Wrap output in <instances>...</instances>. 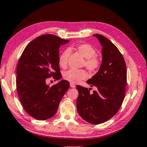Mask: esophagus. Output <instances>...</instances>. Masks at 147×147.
I'll use <instances>...</instances> for the list:
<instances>
[{
  "label": "esophagus",
  "instance_id": "esophagus-1",
  "mask_svg": "<svg viewBox=\"0 0 147 147\" xmlns=\"http://www.w3.org/2000/svg\"><path fill=\"white\" fill-rule=\"evenodd\" d=\"M70 86H71V87H72V88H74L76 87V85H74V84H73V83H71L70 84Z\"/></svg>",
  "mask_w": 147,
  "mask_h": 147
}]
</instances>
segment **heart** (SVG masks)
Wrapping results in <instances>:
<instances>
[{
    "label": "heart",
    "mask_w": 147,
    "mask_h": 147,
    "mask_svg": "<svg viewBox=\"0 0 147 147\" xmlns=\"http://www.w3.org/2000/svg\"><path fill=\"white\" fill-rule=\"evenodd\" d=\"M76 50L83 57L85 58L84 65L90 71H96L100 67L101 62L96 55V50L91 45L82 44L76 47ZM70 52L66 49L61 53L58 58V63L62 68H65L67 65L68 59ZM63 78L71 83H78L82 80L87 78L86 71L83 69H71L63 73Z\"/></svg>",
    "instance_id": "heart-1"
}]
</instances>
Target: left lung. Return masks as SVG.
I'll return each instance as SVG.
<instances>
[{
	"instance_id": "1",
	"label": "left lung",
	"mask_w": 147,
	"mask_h": 147,
	"mask_svg": "<svg viewBox=\"0 0 147 147\" xmlns=\"http://www.w3.org/2000/svg\"><path fill=\"white\" fill-rule=\"evenodd\" d=\"M93 36L102 46V62L99 71L87 81L96 90L90 92L86 87L76 85L78 96L77 111L85 121L100 124L118 113L125 98L127 67L121 53L114 44L99 34Z\"/></svg>"
}]
</instances>
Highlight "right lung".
<instances>
[{
	"instance_id": "right-lung-1",
	"label": "right lung",
	"mask_w": 147,
	"mask_h": 147,
	"mask_svg": "<svg viewBox=\"0 0 147 147\" xmlns=\"http://www.w3.org/2000/svg\"><path fill=\"white\" fill-rule=\"evenodd\" d=\"M69 41L51 34H43L28 44L18 60L16 85L23 108L31 117L46 120L55 115L69 87L67 80L50 86L48 78H61L59 48Z\"/></svg>"
}]
</instances>
